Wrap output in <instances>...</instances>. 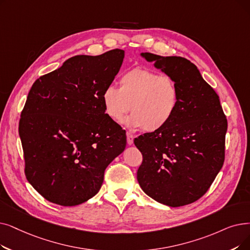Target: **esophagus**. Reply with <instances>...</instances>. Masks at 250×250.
Wrapping results in <instances>:
<instances>
[{
    "label": "esophagus",
    "mask_w": 250,
    "mask_h": 250,
    "mask_svg": "<svg viewBox=\"0 0 250 250\" xmlns=\"http://www.w3.org/2000/svg\"><path fill=\"white\" fill-rule=\"evenodd\" d=\"M126 143L129 146L133 145V143H134V136L128 132H126Z\"/></svg>",
    "instance_id": "34e87169"
}]
</instances>
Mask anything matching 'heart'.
Here are the masks:
<instances>
[{
	"instance_id": "heart-1",
	"label": "heart",
	"mask_w": 250,
	"mask_h": 250,
	"mask_svg": "<svg viewBox=\"0 0 250 250\" xmlns=\"http://www.w3.org/2000/svg\"><path fill=\"white\" fill-rule=\"evenodd\" d=\"M101 100L105 114L113 123H121L131 108L133 113L124 121L126 126L157 132L175 116L180 91L169 75L137 67L122 75L119 88L106 86Z\"/></svg>"
}]
</instances>
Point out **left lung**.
Wrapping results in <instances>:
<instances>
[{
  "mask_svg": "<svg viewBox=\"0 0 250 250\" xmlns=\"http://www.w3.org/2000/svg\"><path fill=\"white\" fill-rule=\"evenodd\" d=\"M140 55L176 81L180 104L167 126L135 139L143 155L138 182L159 203L190 204L208 190L224 164L228 125L220 98L186 58Z\"/></svg>",
  "mask_w": 250,
  "mask_h": 250,
  "instance_id": "8db88e82",
  "label": "left lung"
}]
</instances>
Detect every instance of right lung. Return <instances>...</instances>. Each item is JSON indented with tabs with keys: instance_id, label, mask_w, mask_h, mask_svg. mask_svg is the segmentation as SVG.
<instances>
[{
	"instance_id": "add662e5",
	"label": "right lung",
	"mask_w": 250,
	"mask_h": 250,
	"mask_svg": "<svg viewBox=\"0 0 250 250\" xmlns=\"http://www.w3.org/2000/svg\"><path fill=\"white\" fill-rule=\"evenodd\" d=\"M124 58L121 49L73 56L32 84L19 137L26 179L48 201L74 206L94 197L106 167L125 149L124 129L101 100Z\"/></svg>"
}]
</instances>
